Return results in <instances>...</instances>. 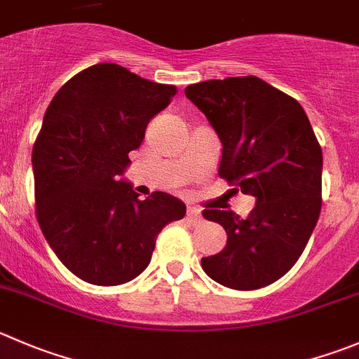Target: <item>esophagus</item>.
<instances>
[{"label": "esophagus", "mask_w": 359, "mask_h": 359, "mask_svg": "<svg viewBox=\"0 0 359 359\" xmlns=\"http://www.w3.org/2000/svg\"><path fill=\"white\" fill-rule=\"evenodd\" d=\"M187 217L193 219L194 222L200 221V219H201V210H200V208H196V207H189V208H187Z\"/></svg>", "instance_id": "1"}]
</instances>
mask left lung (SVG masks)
<instances>
[{
    "label": "left lung",
    "mask_w": 359,
    "mask_h": 359,
    "mask_svg": "<svg viewBox=\"0 0 359 359\" xmlns=\"http://www.w3.org/2000/svg\"><path fill=\"white\" fill-rule=\"evenodd\" d=\"M184 93L221 140L219 177L256 198L247 217L203 210L228 242L201 257V268L231 290H259L290 272L314 231L323 203L321 145L300 103L257 76L205 80Z\"/></svg>",
    "instance_id": "1"
}]
</instances>
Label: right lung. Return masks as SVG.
Listing matches in <instances>:
<instances>
[{
    "mask_svg": "<svg viewBox=\"0 0 359 359\" xmlns=\"http://www.w3.org/2000/svg\"><path fill=\"white\" fill-rule=\"evenodd\" d=\"M175 86L114 62L89 66L55 93L33 147L36 219L73 276L96 286L130 283L151 263L159 231L186 215L175 196L140 200L119 180L149 121Z\"/></svg>",
    "mask_w": 359,
    "mask_h": 359,
    "instance_id": "right-lung-1",
    "label": "right lung"
}]
</instances>
